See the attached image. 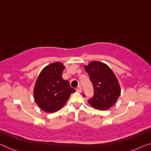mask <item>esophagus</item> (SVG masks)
Returning <instances> with one entry per match:
<instances>
[{
  "label": "esophagus",
  "mask_w": 151,
  "mask_h": 151,
  "mask_svg": "<svg viewBox=\"0 0 151 151\" xmlns=\"http://www.w3.org/2000/svg\"><path fill=\"white\" fill-rule=\"evenodd\" d=\"M76 90H77L78 92H82V86H78L76 88Z\"/></svg>",
  "instance_id": "obj_1"
}]
</instances>
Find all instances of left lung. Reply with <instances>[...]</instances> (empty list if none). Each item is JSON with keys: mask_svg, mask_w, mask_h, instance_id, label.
Here are the masks:
<instances>
[{"mask_svg": "<svg viewBox=\"0 0 151 151\" xmlns=\"http://www.w3.org/2000/svg\"><path fill=\"white\" fill-rule=\"evenodd\" d=\"M84 69L94 90V96L88 101V103L98 110L110 109L121 94L119 83L114 73L107 65L96 61L85 65Z\"/></svg>", "mask_w": 151, "mask_h": 151, "instance_id": "obj_1", "label": "left lung"}]
</instances>
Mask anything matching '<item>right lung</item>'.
Instances as JSON below:
<instances>
[{"mask_svg": "<svg viewBox=\"0 0 151 151\" xmlns=\"http://www.w3.org/2000/svg\"><path fill=\"white\" fill-rule=\"evenodd\" d=\"M65 68L61 63H53L46 66L37 78L34 98L39 107L46 113H54L61 109L70 94L76 92L68 81L62 78Z\"/></svg>", "mask_w": 151, "mask_h": 151, "instance_id": "obj_1", "label": "right lung"}]
</instances>
